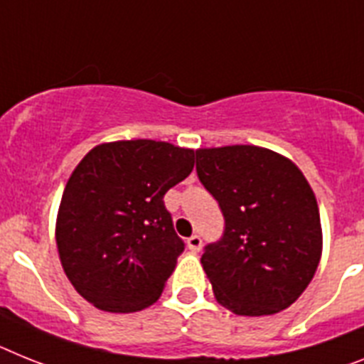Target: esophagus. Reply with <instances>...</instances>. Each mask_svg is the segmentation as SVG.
Instances as JSON below:
<instances>
[{
    "label": "esophagus",
    "instance_id": "34e87169",
    "mask_svg": "<svg viewBox=\"0 0 364 364\" xmlns=\"http://www.w3.org/2000/svg\"><path fill=\"white\" fill-rule=\"evenodd\" d=\"M187 246L192 253H198L201 250V239L198 235H192L191 239H187Z\"/></svg>",
    "mask_w": 364,
    "mask_h": 364
}]
</instances>
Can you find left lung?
<instances>
[{
	"mask_svg": "<svg viewBox=\"0 0 364 364\" xmlns=\"http://www.w3.org/2000/svg\"><path fill=\"white\" fill-rule=\"evenodd\" d=\"M196 170L225 220L224 237L201 255L216 301L242 316L287 309L322 255L318 203L301 170L246 144L196 149Z\"/></svg>",
	"mask_w": 364,
	"mask_h": 364,
	"instance_id": "1",
	"label": "left lung"
}]
</instances>
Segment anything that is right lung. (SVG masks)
Instances as JSON below:
<instances>
[{"label": "right lung", "mask_w": 364, "mask_h": 364, "mask_svg": "<svg viewBox=\"0 0 364 364\" xmlns=\"http://www.w3.org/2000/svg\"><path fill=\"white\" fill-rule=\"evenodd\" d=\"M194 168V149L157 140L92 148L70 176L55 225L63 270L88 304L107 313L154 305L185 244L164 194Z\"/></svg>", "instance_id": "right-lung-1"}]
</instances>
